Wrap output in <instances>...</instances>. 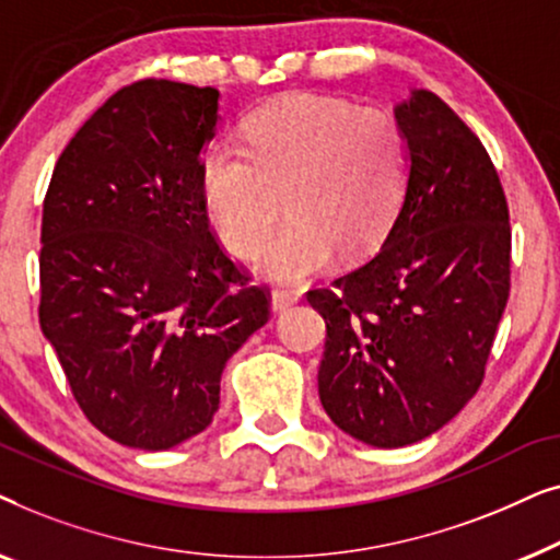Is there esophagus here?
Instances as JSON below:
<instances>
[{
    "instance_id": "obj_1",
    "label": "esophagus",
    "mask_w": 560,
    "mask_h": 560,
    "mask_svg": "<svg viewBox=\"0 0 560 560\" xmlns=\"http://www.w3.org/2000/svg\"><path fill=\"white\" fill-rule=\"evenodd\" d=\"M295 303H298V293H293V290H272L270 295L272 313H285L288 308H293Z\"/></svg>"
}]
</instances>
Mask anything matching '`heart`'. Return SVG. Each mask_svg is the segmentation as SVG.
<instances>
[{
  "label": "heart",
  "instance_id": "heart-1",
  "mask_svg": "<svg viewBox=\"0 0 560 560\" xmlns=\"http://www.w3.org/2000/svg\"><path fill=\"white\" fill-rule=\"evenodd\" d=\"M410 178L408 135L395 114L298 94L244 125V150L213 142L201 183L211 221L236 257L262 247L282 213L290 224L259 252L255 270L301 285L341 257L385 240Z\"/></svg>",
  "mask_w": 560,
  "mask_h": 560
}]
</instances>
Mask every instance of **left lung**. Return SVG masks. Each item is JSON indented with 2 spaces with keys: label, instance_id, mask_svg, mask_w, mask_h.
Returning a JSON list of instances; mask_svg holds the SVG:
<instances>
[{
  "label": "left lung",
  "instance_id": "1",
  "mask_svg": "<svg viewBox=\"0 0 560 560\" xmlns=\"http://www.w3.org/2000/svg\"><path fill=\"white\" fill-rule=\"evenodd\" d=\"M405 201L362 267L308 293L326 320L318 395L351 439L400 448L477 395L510 298V211L479 137L433 91L395 106Z\"/></svg>",
  "mask_w": 560,
  "mask_h": 560
}]
</instances>
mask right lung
I'll return each instance as SVG.
<instances>
[{"label":"right lung","instance_id":"add662e5","mask_svg":"<svg viewBox=\"0 0 560 560\" xmlns=\"http://www.w3.org/2000/svg\"><path fill=\"white\" fill-rule=\"evenodd\" d=\"M217 121V89L137 81L73 135L45 194L40 328L83 416L121 446L201 433L229 357L270 316L206 217Z\"/></svg>","mask_w":560,"mask_h":560}]
</instances>
